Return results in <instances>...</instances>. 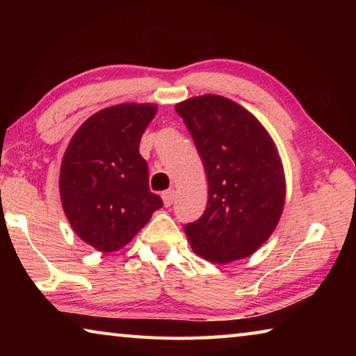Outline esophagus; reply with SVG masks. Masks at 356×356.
I'll return each mask as SVG.
<instances>
[{"mask_svg": "<svg viewBox=\"0 0 356 356\" xmlns=\"http://www.w3.org/2000/svg\"><path fill=\"white\" fill-rule=\"evenodd\" d=\"M161 197H163L165 206H166V207H171L174 200H176V191H174V190H168V191L163 193V195H161Z\"/></svg>", "mask_w": 356, "mask_h": 356, "instance_id": "34e87169", "label": "esophagus"}]
</instances>
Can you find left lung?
<instances>
[{"label": "left lung", "mask_w": 356, "mask_h": 356, "mask_svg": "<svg viewBox=\"0 0 356 356\" xmlns=\"http://www.w3.org/2000/svg\"><path fill=\"white\" fill-rule=\"evenodd\" d=\"M206 170L207 209L188 222L193 251L213 264L251 256L281 218L284 170L268 131L231 99L206 94L176 105Z\"/></svg>", "instance_id": "8db88e82"}]
</instances>
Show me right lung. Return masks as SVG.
Here are the masks:
<instances>
[{
    "instance_id": "right-lung-1",
    "label": "right lung",
    "mask_w": 356,
    "mask_h": 356,
    "mask_svg": "<svg viewBox=\"0 0 356 356\" xmlns=\"http://www.w3.org/2000/svg\"><path fill=\"white\" fill-rule=\"evenodd\" d=\"M156 114L152 104L114 105L84 120L63 156L64 213L83 242L102 252L122 248L163 206L149 190L140 141Z\"/></svg>"
}]
</instances>
